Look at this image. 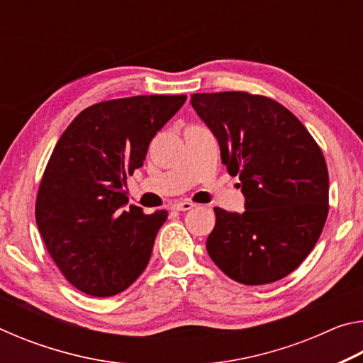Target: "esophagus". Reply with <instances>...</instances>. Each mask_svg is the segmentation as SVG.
I'll use <instances>...</instances> for the list:
<instances>
[{"instance_id": "esophagus-1", "label": "esophagus", "mask_w": 363, "mask_h": 363, "mask_svg": "<svg viewBox=\"0 0 363 363\" xmlns=\"http://www.w3.org/2000/svg\"><path fill=\"white\" fill-rule=\"evenodd\" d=\"M195 205L192 203V201H189V200H182V201H177V203H174L173 205V208L176 211H189V210H192Z\"/></svg>"}]
</instances>
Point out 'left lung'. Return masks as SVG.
Returning a JSON list of instances; mask_svg holds the SVG:
<instances>
[{"mask_svg": "<svg viewBox=\"0 0 363 363\" xmlns=\"http://www.w3.org/2000/svg\"><path fill=\"white\" fill-rule=\"evenodd\" d=\"M218 139L220 160L240 177L245 211L214 208L206 240L213 262L243 285L291 274L320 237L328 214V169L303 123L269 97L240 91L190 96Z\"/></svg>", "mask_w": 363, "mask_h": 363, "instance_id": "1", "label": "left lung"}]
</instances>
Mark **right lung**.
<instances>
[{"label": "right lung", "mask_w": 363, "mask_h": 363, "mask_svg": "<svg viewBox=\"0 0 363 363\" xmlns=\"http://www.w3.org/2000/svg\"><path fill=\"white\" fill-rule=\"evenodd\" d=\"M187 96H134L84 108L52 150L36 196V225L64 277L91 296H113L149 264L164 210L128 208L126 176Z\"/></svg>", "instance_id": "right-lung-1"}]
</instances>
